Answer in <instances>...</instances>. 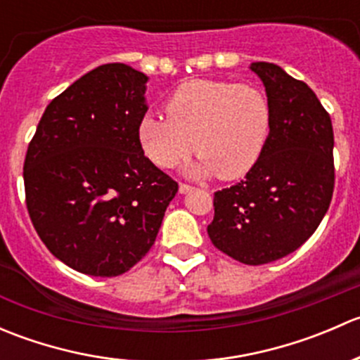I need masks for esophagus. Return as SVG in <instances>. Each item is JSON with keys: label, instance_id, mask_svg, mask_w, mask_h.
<instances>
[{"label": "esophagus", "instance_id": "1", "mask_svg": "<svg viewBox=\"0 0 360 360\" xmlns=\"http://www.w3.org/2000/svg\"><path fill=\"white\" fill-rule=\"evenodd\" d=\"M193 190H195V188L190 186V184H184V183L179 184V193H181V195L191 193V191H193Z\"/></svg>", "mask_w": 360, "mask_h": 360}]
</instances>
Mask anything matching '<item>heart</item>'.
I'll return each mask as SVG.
<instances>
[{
    "label": "heart",
    "mask_w": 360,
    "mask_h": 360,
    "mask_svg": "<svg viewBox=\"0 0 360 360\" xmlns=\"http://www.w3.org/2000/svg\"><path fill=\"white\" fill-rule=\"evenodd\" d=\"M165 112L141 120V148L150 162L169 169L195 146L200 157L186 165V174L193 177L245 176L270 139V101L254 85L191 79L170 94Z\"/></svg>",
    "instance_id": "obj_1"
}]
</instances>
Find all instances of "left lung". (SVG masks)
<instances>
[{
	"label": "left lung",
	"mask_w": 360,
	"mask_h": 360,
	"mask_svg": "<svg viewBox=\"0 0 360 360\" xmlns=\"http://www.w3.org/2000/svg\"><path fill=\"white\" fill-rule=\"evenodd\" d=\"M271 106V132L244 181L214 193L207 226L217 249L244 264L288 256L314 235L335 190V134L314 90L281 66L252 63Z\"/></svg>",
	"instance_id": "obj_1"
}]
</instances>
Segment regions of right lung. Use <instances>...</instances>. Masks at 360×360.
<instances>
[{"instance_id":"obj_1","label":"right lung","mask_w":360,"mask_h":360,"mask_svg":"<svg viewBox=\"0 0 360 360\" xmlns=\"http://www.w3.org/2000/svg\"><path fill=\"white\" fill-rule=\"evenodd\" d=\"M148 76L104 64L46 106L24 162L25 203L43 244L79 274L116 277L155 244L177 183L139 144Z\"/></svg>"}]
</instances>
